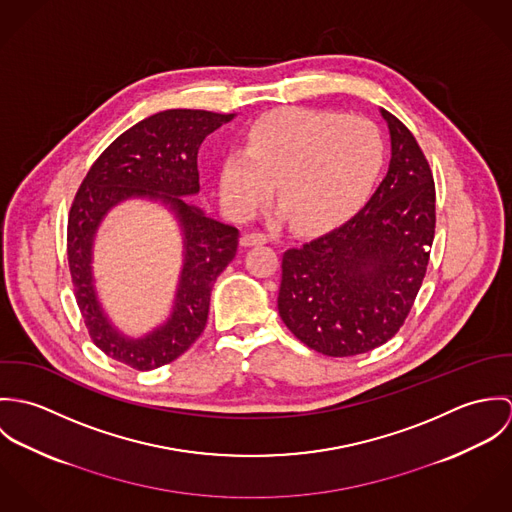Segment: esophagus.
I'll use <instances>...</instances> for the list:
<instances>
[{"instance_id": "obj_1", "label": "esophagus", "mask_w": 512, "mask_h": 512, "mask_svg": "<svg viewBox=\"0 0 512 512\" xmlns=\"http://www.w3.org/2000/svg\"><path fill=\"white\" fill-rule=\"evenodd\" d=\"M270 238L268 234L264 232H246L242 238H240V244L242 246H256V244H266Z\"/></svg>"}]
</instances>
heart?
<instances>
[{"mask_svg": "<svg viewBox=\"0 0 512 512\" xmlns=\"http://www.w3.org/2000/svg\"><path fill=\"white\" fill-rule=\"evenodd\" d=\"M384 161L372 122L311 108L260 118L220 167V195L248 215L272 191L295 228L317 232L351 219L370 195Z\"/></svg>", "mask_w": 512, "mask_h": 512, "instance_id": "b5f03b06", "label": "heart"}]
</instances>
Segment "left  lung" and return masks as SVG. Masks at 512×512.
Here are the masks:
<instances>
[{"mask_svg": "<svg viewBox=\"0 0 512 512\" xmlns=\"http://www.w3.org/2000/svg\"><path fill=\"white\" fill-rule=\"evenodd\" d=\"M390 134L386 177L343 226L284 252L278 311L293 335L327 357L392 339L426 276L436 185L412 132L380 108Z\"/></svg>", "mask_w": 512, "mask_h": 512, "instance_id": "8db88e82", "label": "left lung"}]
</instances>
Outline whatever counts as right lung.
Returning a JSON list of instances; mask_svg holds the SVG:
<instances>
[{
	"mask_svg": "<svg viewBox=\"0 0 512 512\" xmlns=\"http://www.w3.org/2000/svg\"><path fill=\"white\" fill-rule=\"evenodd\" d=\"M236 114L165 110L132 126L102 151L74 197L67 256L74 297L94 345L110 359L153 370L183 355L203 333L213 286L232 262L238 228L211 219L185 197L199 193L197 153L203 140ZM147 198L163 204L184 236V266L170 317L142 338L122 334L105 315L93 286V238L120 202Z\"/></svg>",
	"mask_w": 512,
	"mask_h": 512,
	"instance_id": "right-lung-1",
	"label": "right lung"
}]
</instances>
